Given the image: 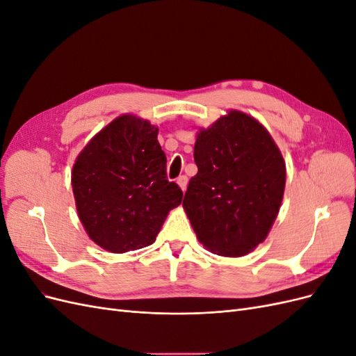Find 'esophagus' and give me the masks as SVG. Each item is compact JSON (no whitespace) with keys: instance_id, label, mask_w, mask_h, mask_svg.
Segmentation results:
<instances>
[{"instance_id":"obj_1","label":"esophagus","mask_w":356,"mask_h":356,"mask_svg":"<svg viewBox=\"0 0 356 356\" xmlns=\"http://www.w3.org/2000/svg\"><path fill=\"white\" fill-rule=\"evenodd\" d=\"M187 182H188V178H187L186 175H181V177H178V179H177V184L179 186V188H181L182 191H186Z\"/></svg>"}]
</instances>
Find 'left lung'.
<instances>
[{"mask_svg": "<svg viewBox=\"0 0 356 356\" xmlns=\"http://www.w3.org/2000/svg\"><path fill=\"white\" fill-rule=\"evenodd\" d=\"M197 174L182 200L197 239L221 257H243L263 243L284 199L286 166L267 129L229 110L196 135Z\"/></svg>", "mask_w": 356, "mask_h": 356, "instance_id": "obj_1", "label": "left lung"}]
</instances>
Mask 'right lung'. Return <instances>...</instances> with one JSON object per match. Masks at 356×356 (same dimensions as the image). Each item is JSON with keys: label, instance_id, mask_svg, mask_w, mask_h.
I'll return each mask as SVG.
<instances>
[{"label": "right lung", "instance_id": "obj_1", "mask_svg": "<svg viewBox=\"0 0 356 356\" xmlns=\"http://www.w3.org/2000/svg\"><path fill=\"white\" fill-rule=\"evenodd\" d=\"M159 127L122 114L75 159L71 184L79 218L102 250L123 254L152 245L182 191L166 179Z\"/></svg>", "mask_w": 356, "mask_h": 356}]
</instances>
